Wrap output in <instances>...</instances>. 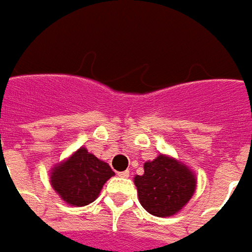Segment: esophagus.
<instances>
[{"instance_id":"obj_1","label":"esophagus","mask_w":252,"mask_h":252,"mask_svg":"<svg viewBox=\"0 0 252 252\" xmlns=\"http://www.w3.org/2000/svg\"><path fill=\"white\" fill-rule=\"evenodd\" d=\"M118 175L122 177V178H129L130 172H129V171H121V172H118Z\"/></svg>"}]
</instances>
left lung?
Instances as JSON below:
<instances>
[{
	"label": "left lung",
	"instance_id": "1",
	"mask_svg": "<svg viewBox=\"0 0 252 252\" xmlns=\"http://www.w3.org/2000/svg\"><path fill=\"white\" fill-rule=\"evenodd\" d=\"M141 206L157 218L178 213L196 189L192 169L172 157L160 154L144 164V174L134 177Z\"/></svg>",
	"mask_w": 252,
	"mask_h": 252
}]
</instances>
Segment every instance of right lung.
Instances as JSON below:
<instances>
[{"label": "right lung", "instance_id": "1", "mask_svg": "<svg viewBox=\"0 0 252 252\" xmlns=\"http://www.w3.org/2000/svg\"><path fill=\"white\" fill-rule=\"evenodd\" d=\"M115 175L112 168L81 147L63 162L54 165L50 172V184L65 203L85 206L101 193L102 187Z\"/></svg>", "mask_w": 252, "mask_h": 252}]
</instances>
